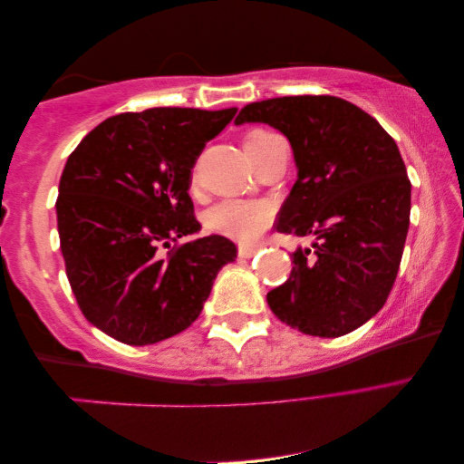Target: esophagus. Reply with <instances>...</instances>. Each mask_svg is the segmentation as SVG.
<instances>
[{"instance_id": "34e87169", "label": "esophagus", "mask_w": 464, "mask_h": 464, "mask_svg": "<svg viewBox=\"0 0 464 464\" xmlns=\"http://www.w3.org/2000/svg\"><path fill=\"white\" fill-rule=\"evenodd\" d=\"M256 253H259V246H245L242 245L238 248V256L240 259H250V256H255Z\"/></svg>"}]
</instances>
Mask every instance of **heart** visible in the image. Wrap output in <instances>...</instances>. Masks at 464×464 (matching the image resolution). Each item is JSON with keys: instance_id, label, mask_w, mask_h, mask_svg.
Listing matches in <instances>:
<instances>
[{"instance_id": "1", "label": "heart", "mask_w": 464, "mask_h": 464, "mask_svg": "<svg viewBox=\"0 0 464 464\" xmlns=\"http://www.w3.org/2000/svg\"><path fill=\"white\" fill-rule=\"evenodd\" d=\"M279 141L276 133L267 129H250L242 138V148H245L250 162L256 156H261L265 150L271 148L273 143ZM271 224V209L269 205L261 201H222L216 208H211L205 216V226L209 232L222 234V237L250 242L256 240L267 230Z\"/></svg>"}]
</instances>
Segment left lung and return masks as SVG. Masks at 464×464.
I'll use <instances>...</instances> for the list:
<instances>
[{"mask_svg": "<svg viewBox=\"0 0 464 464\" xmlns=\"http://www.w3.org/2000/svg\"><path fill=\"white\" fill-rule=\"evenodd\" d=\"M234 123H267L292 143L298 180L277 232L313 237L285 284L267 294L279 321L314 337L347 335L384 306L411 214V180L374 117L337 96L250 102Z\"/></svg>", "mask_w": 464, "mask_h": 464, "instance_id": "1", "label": "left lung"}]
</instances>
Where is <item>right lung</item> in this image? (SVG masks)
<instances>
[{"mask_svg": "<svg viewBox=\"0 0 464 464\" xmlns=\"http://www.w3.org/2000/svg\"><path fill=\"white\" fill-rule=\"evenodd\" d=\"M234 115L177 106L121 112L67 158L55 203L67 279L82 314L121 343L185 331L218 271L237 259V245L216 234L179 242L201 227L188 197L193 166Z\"/></svg>", "mask_w": 464, "mask_h": 464, "instance_id": "obj_1", "label": "right lung"}]
</instances>
